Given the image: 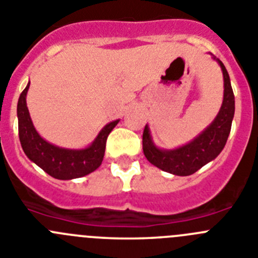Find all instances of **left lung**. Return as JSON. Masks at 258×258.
I'll use <instances>...</instances> for the list:
<instances>
[{
	"label": "left lung",
	"instance_id": "1",
	"mask_svg": "<svg viewBox=\"0 0 258 258\" xmlns=\"http://www.w3.org/2000/svg\"><path fill=\"white\" fill-rule=\"evenodd\" d=\"M218 63L222 68L223 80H225L222 107L217 117L214 118V121L199 137L179 149L163 151L155 147L151 136H150L149 127L147 125L145 126L142 137L143 152L147 160L157 166L159 169L175 175L194 174L202 166L216 159L226 145L230 131H231L234 111H235V98H234L226 68L221 60H218Z\"/></svg>",
	"mask_w": 258,
	"mask_h": 258
}]
</instances>
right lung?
Returning <instances> with one entry per match:
<instances>
[{"label": "right lung", "mask_w": 258, "mask_h": 258, "mask_svg": "<svg viewBox=\"0 0 258 258\" xmlns=\"http://www.w3.org/2000/svg\"><path fill=\"white\" fill-rule=\"evenodd\" d=\"M28 88L29 84L23 90L18 101V125L20 145L29 160L37 164L41 169L56 179L79 178L94 172L103 160L107 137L117 125L118 120L107 124L88 149H59L42 140L32 124L26 102Z\"/></svg>", "instance_id": "1"}]
</instances>
